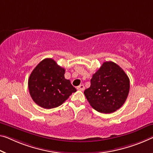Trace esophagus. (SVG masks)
<instances>
[{"label": "esophagus", "instance_id": "obj_1", "mask_svg": "<svg viewBox=\"0 0 153 153\" xmlns=\"http://www.w3.org/2000/svg\"><path fill=\"white\" fill-rule=\"evenodd\" d=\"M76 89H77V90H80V91H83L85 90V87H84L83 85H80L77 87Z\"/></svg>", "mask_w": 153, "mask_h": 153}]
</instances>
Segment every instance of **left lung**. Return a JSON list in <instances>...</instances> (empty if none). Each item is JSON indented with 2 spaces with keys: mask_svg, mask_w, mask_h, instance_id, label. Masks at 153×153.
<instances>
[{
  "mask_svg": "<svg viewBox=\"0 0 153 153\" xmlns=\"http://www.w3.org/2000/svg\"><path fill=\"white\" fill-rule=\"evenodd\" d=\"M129 88L130 81L124 70L116 63L106 62L93 74L84 94L96 111L111 114L123 106Z\"/></svg>",
  "mask_w": 153,
  "mask_h": 153,
  "instance_id": "obj_1",
  "label": "left lung"
}]
</instances>
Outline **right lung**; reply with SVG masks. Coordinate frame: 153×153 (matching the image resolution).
<instances>
[{
  "instance_id": "obj_1",
  "label": "right lung",
  "mask_w": 153,
  "mask_h": 153,
  "mask_svg": "<svg viewBox=\"0 0 153 153\" xmlns=\"http://www.w3.org/2000/svg\"><path fill=\"white\" fill-rule=\"evenodd\" d=\"M65 71L51 58L44 59L35 68L30 74L28 86L37 105L44 109L57 107L76 91L70 80L65 79Z\"/></svg>"
}]
</instances>
